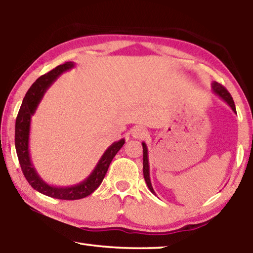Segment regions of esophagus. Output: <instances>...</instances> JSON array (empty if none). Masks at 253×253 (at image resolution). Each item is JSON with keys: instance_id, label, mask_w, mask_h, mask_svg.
I'll return each mask as SVG.
<instances>
[{"instance_id": "esophagus-1", "label": "esophagus", "mask_w": 253, "mask_h": 253, "mask_svg": "<svg viewBox=\"0 0 253 253\" xmlns=\"http://www.w3.org/2000/svg\"><path fill=\"white\" fill-rule=\"evenodd\" d=\"M131 136H132V138H135V139H143L147 136V131L143 127L136 126L134 129L131 130Z\"/></svg>"}]
</instances>
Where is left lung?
Listing matches in <instances>:
<instances>
[{"instance_id":"obj_1","label":"left lung","mask_w":253,"mask_h":253,"mask_svg":"<svg viewBox=\"0 0 253 253\" xmlns=\"http://www.w3.org/2000/svg\"><path fill=\"white\" fill-rule=\"evenodd\" d=\"M212 91L215 93L217 97H220L222 100L225 101L226 104L229 105V107L231 109L233 110V113L237 114V110H235V105H234V101L232 99V97H231L230 92L226 90V89L223 87V85L220 84L219 83H216V81H213L212 84ZM143 145V173H144V178H145V182H146L147 186L149 188V191L152 192L153 194H155V191H154V188L152 186V182H151V175H149V161H148V149L146 144L144 142L142 143Z\"/></svg>"}]
</instances>
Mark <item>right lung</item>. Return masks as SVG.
Segmentation results:
<instances>
[{
    "label": "right lung",
    "mask_w": 253,
    "mask_h": 253,
    "mask_svg": "<svg viewBox=\"0 0 253 253\" xmlns=\"http://www.w3.org/2000/svg\"><path fill=\"white\" fill-rule=\"evenodd\" d=\"M76 67V63L69 61L55 67L53 70L49 71L48 74L41 76L36 80L25 95L24 99L19 110L18 117L15 121V149L18 154V158L22 169L25 178L34 190L40 192L46 196L59 200H79L85 196L90 195L96 188L100 185L102 179L108 170L113 158L117 152L125 144V139L122 138L118 142H115L106 149L102 154L100 160L98 161L92 172L85 177L83 182L71 186H54L43 181L31 161L30 155L29 142H30V129H31V118L38 106L43 98L48 88L57 80L63 72L72 69Z\"/></svg>",
    "instance_id": "1"
}]
</instances>
